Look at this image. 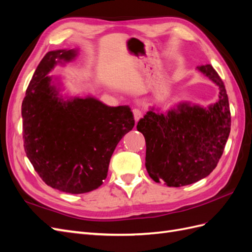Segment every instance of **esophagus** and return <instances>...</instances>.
<instances>
[{"label":"esophagus","mask_w":252,"mask_h":252,"mask_svg":"<svg viewBox=\"0 0 252 252\" xmlns=\"http://www.w3.org/2000/svg\"><path fill=\"white\" fill-rule=\"evenodd\" d=\"M132 113H133V118H134L135 122H138L143 117V112L140 109H138V108H134L132 110Z\"/></svg>","instance_id":"1"}]
</instances>
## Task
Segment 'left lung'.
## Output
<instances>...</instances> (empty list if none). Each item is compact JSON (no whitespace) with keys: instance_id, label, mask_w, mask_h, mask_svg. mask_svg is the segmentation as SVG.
I'll list each match as a JSON object with an SVG mask.
<instances>
[{"instance_id":"obj_1","label":"left lung","mask_w":252,"mask_h":252,"mask_svg":"<svg viewBox=\"0 0 252 252\" xmlns=\"http://www.w3.org/2000/svg\"><path fill=\"white\" fill-rule=\"evenodd\" d=\"M197 70L218 85L216 104L206 109L180 103L166 114L151 108L136 125L146 142L145 166L149 177L169 187L192 184L209 175L230 133L229 102L222 79L209 64Z\"/></svg>"}]
</instances>
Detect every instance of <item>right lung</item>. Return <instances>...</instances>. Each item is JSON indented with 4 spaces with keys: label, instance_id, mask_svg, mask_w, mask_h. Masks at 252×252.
<instances>
[{
    "label": "right lung",
    "instance_id": "1",
    "mask_svg": "<svg viewBox=\"0 0 252 252\" xmlns=\"http://www.w3.org/2000/svg\"><path fill=\"white\" fill-rule=\"evenodd\" d=\"M77 55L75 49L47 52L22 103L23 140L30 163L48 186L72 194L103 184L118 143L134 126L129 106L110 107L91 96L65 101L59 94L47 74Z\"/></svg>",
    "mask_w": 252,
    "mask_h": 252
}]
</instances>
